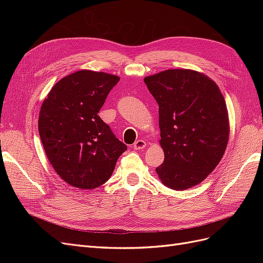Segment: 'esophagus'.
Masks as SVG:
<instances>
[{
	"label": "esophagus",
	"instance_id": "34e87169",
	"mask_svg": "<svg viewBox=\"0 0 263 263\" xmlns=\"http://www.w3.org/2000/svg\"><path fill=\"white\" fill-rule=\"evenodd\" d=\"M145 147H146V141L141 140V139H139V140H137V141H135V144L133 145V148L136 149V150L144 149Z\"/></svg>",
	"mask_w": 263,
	"mask_h": 263
}]
</instances>
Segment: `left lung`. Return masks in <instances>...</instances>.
<instances>
[{"label": "left lung", "instance_id": "left-lung-1", "mask_svg": "<svg viewBox=\"0 0 263 263\" xmlns=\"http://www.w3.org/2000/svg\"><path fill=\"white\" fill-rule=\"evenodd\" d=\"M159 105L164 160L156 168L165 186L185 190L201 183L224 155L229 123L219 87L193 70L170 69L145 78Z\"/></svg>", "mask_w": 263, "mask_h": 263}]
</instances>
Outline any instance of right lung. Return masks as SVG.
<instances>
[{
    "instance_id": "right-lung-1",
    "label": "right lung",
    "mask_w": 263,
    "mask_h": 263,
    "mask_svg": "<svg viewBox=\"0 0 263 263\" xmlns=\"http://www.w3.org/2000/svg\"><path fill=\"white\" fill-rule=\"evenodd\" d=\"M118 81L117 76L81 70L55 83L43 103L39 136L54 171L70 185L104 184L127 150L98 115Z\"/></svg>"
}]
</instances>
